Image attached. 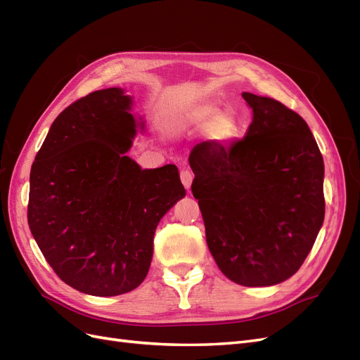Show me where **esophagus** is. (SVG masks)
<instances>
[{"mask_svg": "<svg viewBox=\"0 0 360 360\" xmlns=\"http://www.w3.org/2000/svg\"><path fill=\"white\" fill-rule=\"evenodd\" d=\"M192 179H193V174L189 169H181L180 171V180L183 183V186L189 189L191 184H192Z\"/></svg>", "mask_w": 360, "mask_h": 360, "instance_id": "1", "label": "esophagus"}]
</instances>
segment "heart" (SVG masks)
Wrapping results in <instances>:
<instances>
[{
    "mask_svg": "<svg viewBox=\"0 0 360 360\" xmlns=\"http://www.w3.org/2000/svg\"><path fill=\"white\" fill-rule=\"evenodd\" d=\"M181 126L207 129L210 139L219 146H228L240 135L242 120L231 108L219 111L216 103H202L186 111L180 118Z\"/></svg>",
    "mask_w": 360,
    "mask_h": 360,
    "instance_id": "1",
    "label": "heart"
}]
</instances>
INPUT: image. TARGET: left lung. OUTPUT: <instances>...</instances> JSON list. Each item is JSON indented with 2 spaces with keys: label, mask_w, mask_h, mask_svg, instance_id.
Returning <instances> with one entry per match:
<instances>
[{
  "label": "left lung",
  "mask_w": 360,
  "mask_h": 360,
  "mask_svg": "<svg viewBox=\"0 0 360 360\" xmlns=\"http://www.w3.org/2000/svg\"><path fill=\"white\" fill-rule=\"evenodd\" d=\"M254 118L230 147L195 146V174L207 246L222 274L245 287L292 276L324 221L320 148L307 122L270 97L243 93Z\"/></svg>",
  "instance_id": "left-lung-1"
}]
</instances>
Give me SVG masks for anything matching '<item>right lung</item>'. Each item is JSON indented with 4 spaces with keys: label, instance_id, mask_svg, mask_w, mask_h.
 <instances>
[{
    "label": "right lung",
    "instance_id": "add662e5",
    "mask_svg": "<svg viewBox=\"0 0 360 360\" xmlns=\"http://www.w3.org/2000/svg\"><path fill=\"white\" fill-rule=\"evenodd\" d=\"M122 89L93 91L52 123L30 174L28 225L57 276L118 296L147 276L162 216L186 191L176 165L141 169L126 156L136 123Z\"/></svg>",
    "mask_w": 360,
    "mask_h": 360
}]
</instances>
